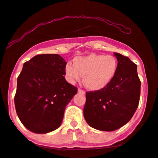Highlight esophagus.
Instances as JSON below:
<instances>
[{"label": "esophagus", "mask_w": 158, "mask_h": 158, "mask_svg": "<svg viewBox=\"0 0 158 158\" xmlns=\"http://www.w3.org/2000/svg\"><path fill=\"white\" fill-rule=\"evenodd\" d=\"M78 92H79V93H81V94H85V90H81V89H80V88H79V89H78Z\"/></svg>", "instance_id": "34e87169"}]
</instances>
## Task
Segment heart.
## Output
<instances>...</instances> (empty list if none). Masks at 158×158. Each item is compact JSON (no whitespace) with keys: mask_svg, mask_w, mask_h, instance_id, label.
<instances>
[{"mask_svg":"<svg viewBox=\"0 0 158 158\" xmlns=\"http://www.w3.org/2000/svg\"><path fill=\"white\" fill-rule=\"evenodd\" d=\"M118 62L113 55L90 54L77 56L73 64L68 63L64 68V75L68 82L73 84L80 80L87 89L97 91L105 88L116 75Z\"/></svg>","mask_w":158,"mask_h":158,"instance_id":"1","label":"heart"}]
</instances>
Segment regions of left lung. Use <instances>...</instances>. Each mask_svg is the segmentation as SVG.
Here are the masks:
<instances>
[{
	"label": "left lung",
	"mask_w": 158,
	"mask_h": 158,
	"mask_svg": "<svg viewBox=\"0 0 158 158\" xmlns=\"http://www.w3.org/2000/svg\"><path fill=\"white\" fill-rule=\"evenodd\" d=\"M118 62L115 77L105 88L86 92L84 116L93 128L114 131L133 116L140 94V81L137 65L127 56L114 54Z\"/></svg>",
	"instance_id": "1"
}]
</instances>
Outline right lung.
<instances>
[{"instance_id": "add662e5", "label": "right lung", "mask_w": 158, "mask_h": 158, "mask_svg": "<svg viewBox=\"0 0 158 158\" xmlns=\"http://www.w3.org/2000/svg\"><path fill=\"white\" fill-rule=\"evenodd\" d=\"M67 62L58 54H39L23 64L18 77L15 105L28 130L38 134L59 128L77 87L64 79Z\"/></svg>"}]
</instances>
